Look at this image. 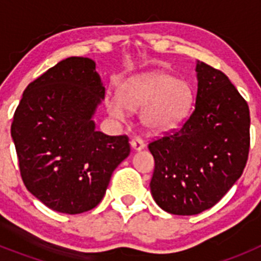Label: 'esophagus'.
<instances>
[{"label": "esophagus", "mask_w": 261, "mask_h": 261, "mask_svg": "<svg viewBox=\"0 0 261 261\" xmlns=\"http://www.w3.org/2000/svg\"><path fill=\"white\" fill-rule=\"evenodd\" d=\"M130 146L133 147V150L140 151V150H142V149H144V147H145V142H144V140H142V138L133 137L132 141H130Z\"/></svg>", "instance_id": "obj_1"}]
</instances>
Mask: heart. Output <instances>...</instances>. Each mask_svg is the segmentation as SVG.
<instances>
[{"label": "heart", "mask_w": 261, "mask_h": 261, "mask_svg": "<svg viewBox=\"0 0 261 261\" xmlns=\"http://www.w3.org/2000/svg\"><path fill=\"white\" fill-rule=\"evenodd\" d=\"M193 90L184 80L165 71H151L129 78L119 89V95L107 98L112 116L124 119L128 110L141 112V124L147 133L162 135L174 130L190 116Z\"/></svg>", "instance_id": "1"}]
</instances>
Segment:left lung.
Instances as JSON below:
<instances>
[{
  "label": "left lung",
  "mask_w": 261,
  "mask_h": 261,
  "mask_svg": "<svg viewBox=\"0 0 261 261\" xmlns=\"http://www.w3.org/2000/svg\"><path fill=\"white\" fill-rule=\"evenodd\" d=\"M192 114L171 135L149 144L150 190L156 204L177 216L199 214L241 177L250 151L247 102L221 70L197 61Z\"/></svg>",
  "instance_id": "left-lung-1"
}]
</instances>
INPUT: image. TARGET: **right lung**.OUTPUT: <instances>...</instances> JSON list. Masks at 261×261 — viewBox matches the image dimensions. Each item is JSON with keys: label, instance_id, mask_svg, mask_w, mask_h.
I'll return each mask as SVG.
<instances>
[{"label": "right lung", "instance_id": "add662e5", "mask_svg": "<svg viewBox=\"0 0 261 261\" xmlns=\"http://www.w3.org/2000/svg\"><path fill=\"white\" fill-rule=\"evenodd\" d=\"M106 89L87 57H69L29 85L11 124L22 180L52 211L78 214L102 201L128 136L95 130Z\"/></svg>", "mask_w": 261, "mask_h": 261}]
</instances>
